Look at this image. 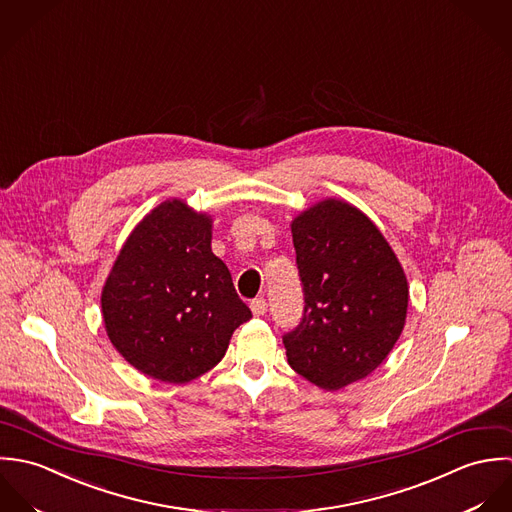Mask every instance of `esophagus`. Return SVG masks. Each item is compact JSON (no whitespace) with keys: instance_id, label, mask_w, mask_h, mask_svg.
Here are the masks:
<instances>
[{"instance_id":"34e87169","label":"esophagus","mask_w":512,"mask_h":512,"mask_svg":"<svg viewBox=\"0 0 512 512\" xmlns=\"http://www.w3.org/2000/svg\"><path fill=\"white\" fill-rule=\"evenodd\" d=\"M251 310H253L255 316H263V314L267 312V301H265L263 297L253 299V301H251Z\"/></svg>"}]
</instances>
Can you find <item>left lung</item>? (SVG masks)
Returning a JSON list of instances; mask_svg holds the SVG:
<instances>
[{"instance_id": "8db88e82", "label": "left lung", "mask_w": 512, "mask_h": 512, "mask_svg": "<svg viewBox=\"0 0 512 512\" xmlns=\"http://www.w3.org/2000/svg\"><path fill=\"white\" fill-rule=\"evenodd\" d=\"M305 312L283 336L291 368L334 392L372 374L398 342L408 279L380 229L342 200L293 219Z\"/></svg>"}]
</instances>
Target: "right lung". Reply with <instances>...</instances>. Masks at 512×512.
Returning <instances> with one entry per match:
<instances>
[{
  "instance_id": "obj_1",
  "label": "right lung",
  "mask_w": 512,
  "mask_h": 512,
  "mask_svg": "<svg viewBox=\"0 0 512 512\" xmlns=\"http://www.w3.org/2000/svg\"><path fill=\"white\" fill-rule=\"evenodd\" d=\"M104 328L138 372L186 384L225 354L251 318L225 263L211 253V217L182 200L154 207L122 245L103 287Z\"/></svg>"
}]
</instances>
